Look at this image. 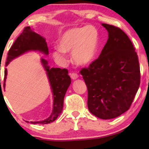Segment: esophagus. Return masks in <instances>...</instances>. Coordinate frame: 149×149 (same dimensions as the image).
Masks as SVG:
<instances>
[{
    "label": "esophagus",
    "mask_w": 149,
    "mask_h": 149,
    "mask_svg": "<svg viewBox=\"0 0 149 149\" xmlns=\"http://www.w3.org/2000/svg\"><path fill=\"white\" fill-rule=\"evenodd\" d=\"M70 76L72 79H77L79 77V75L75 72H72L70 74Z\"/></svg>",
    "instance_id": "1"
}]
</instances>
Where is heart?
Returning a JSON list of instances; mask_svg holds the SVG:
<instances>
[{
  "label": "heart",
  "instance_id": "b5f03b06",
  "mask_svg": "<svg viewBox=\"0 0 149 149\" xmlns=\"http://www.w3.org/2000/svg\"><path fill=\"white\" fill-rule=\"evenodd\" d=\"M98 32L89 25L67 30L60 38V47H56L53 56L64 60L66 52H72V60L79 66H87L94 60L98 45Z\"/></svg>",
  "mask_w": 149,
  "mask_h": 149
}]
</instances>
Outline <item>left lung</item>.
<instances>
[{"label":"left lung","instance_id":"8db88e82","mask_svg":"<svg viewBox=\"0 0 149 149\" xmlns=\"http://www.w3.org/2000/svg\"><path fill=\"white\" fill-rule=\"evenodd\" d=\"M109 38L99 58L80 72L88 91L87 106L95 117L110 119L131 107L140 83L137 53L127 34L119 28L102 24Z\"/></svg>","mask_w":149,"mask_h":149}]
</instances>
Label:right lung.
Returning a JSON list of instances; mask_svg holds the SVG:
<instances>
[{"instance_id":"1","label":"right lung","mask_w":149,"mask_h":149,"mask_svg":"<svg viewBox=\"0 0 149 149\" xmlns=\"http://www.w3.org/2000/svg\"><path fill=\"white\" fill-rule=\"evenodd\" d=\"M29 51H39L45 54H49L47 45L45 39L39 34L34 32L30 26L24 28L23 32L15 40L13 45L8 52L6 62V66L9 64L12 60L19 56L20 55ZM41 62L46 70L54 97V106L52 113L47 119L40 121H31L33 124H48L54 121L62 113L64 106V98L69 85L71 83L70 77L68 75V71L66 68H52L47 65V61L41 59ZM7 70H5L3 86H5L7 79Z\"/></svg>"}]
</instances>
